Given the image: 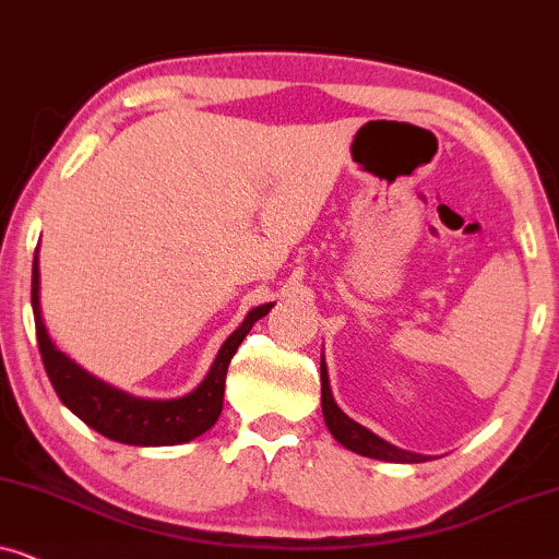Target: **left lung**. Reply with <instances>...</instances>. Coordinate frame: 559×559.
<instances>
[{
  "instance_id": "obj_1",
  "label": "left lung",
  "mask_w": 559,
  "mask_h": 559,
  "mask_svg": "<svg viewBox=\"0 0 559 559\" xmlns=\"http://www.w3.org/2000/svg\"><path fill=\"white\" fill-rule=\"evenodd\" d=\"M319 368H322V414H324L326 429H330V435L342 444V448L355 452V455L383 460V463H424V460H427V455H416V452L401 450L396 444L385 442L383 437L373 435V431L362 427V424L349 419L332 396L324 355H322V366Z\"/></svg>"
}]
</instances>
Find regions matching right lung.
Listing matches in <instances>:
<instances>
[{"label": "right lung", "mask_w": 559, "mask_h": 559, "mask_svg": "<svg viewBox=\"0 0 559 559\" xmlns=\"http://www.w3.org/2000/svg\"><path fill=\"white\" fill-rule=\"evenodd\" d=\"M273 307L275 304L267 301L248 311L242 324L219 347L210 373L191 393L178 399H143L88 373L86 368H81L76 360H71L56 345L46 330L40 311V263H37V250L33 260V314L37 345H40L43 366H46V373L50 383H53L58 399L86 427L99 431L107 440L135 444V448H168V444L191 442L217 424L222 404H225L229 360H233L237 347L242 345V340L248 337L252 324L263 319Z\"/></svg>", "instance_id": "right-lung-1"}]
</instances>
